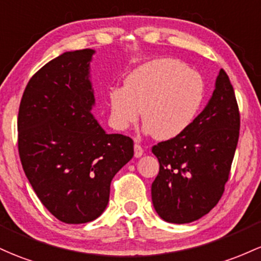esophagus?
<instances>
[{"mask_svg":"<svg viewBox=\"0 0 261 261\" xmlns=\"http://www.w3.org/2000/svg\"><path fill=\"white\" fill-rule=\"evenodd\" d=\"M134 148H135V157H141L144 154V147L140 144H135Z\"/></svg>","mask_w":261,"mask_h":261,"instance_id":"obj_1","label":"esophagus"}]
</instances>
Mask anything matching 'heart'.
Wrapping results in <instances>:
<instances>
[{"instance_id":"obj_1","label":"heart","mask_w":261,"mask_h":261,"mask_svg":"<svg viewBox=\"0 0 261 261\" xmlns=\"http://www.w3.org/2000/svg\"><path fill=\"white\" fill-rule=\"evenodd\" d=\"M203 95L204 83L196 70L177 59H156L131 71L124 88L110 91L111 121L124 130L139 121L142 109L157 139H173L193 121Z\"/></svg>"}]
</instances>
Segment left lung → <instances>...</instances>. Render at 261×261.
<instances>
[{
    "label": "left lung",
    "mask_w": 261,
    "mask_h": 261,
    "mask_svg": "<svg viewBox=\"0 0 261 261\" xmlns=\"http://www.w3.org/2000/svg\"><path fill=\"white\" fill-rule=\"evenodd\" d=\"M239 107L227 73L220 69L204 110L178 136L152 146L160 171L152 203L168 223H191L222 198L239 139Z\"/></svg>",
    "instance_id": "obj_1"
}]
</instances>
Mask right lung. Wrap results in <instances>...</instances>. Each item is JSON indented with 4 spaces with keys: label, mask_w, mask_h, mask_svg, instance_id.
<instances>
[{
    "label": "right lung",
    "mask_w": 261,
    "mask_h": 261,
    "mask_svg": "<svg viewBox=\"0 0 261 261\" xmlns=\"http://www.w3.org/2000/svg\"><path fill=\"white\" fill-rule=\"evenodd\" d=\"M93 49L67 51L30 79L17 120L18 153L37 197L63 223L82 224L107 208L114 176L134 141L107 134L90 113Z\"/></svg>",
    "instance_id": "right-lung-1"
}]
</instances>
